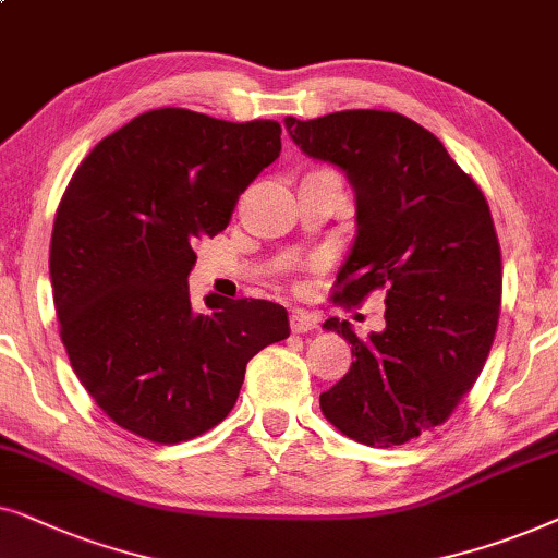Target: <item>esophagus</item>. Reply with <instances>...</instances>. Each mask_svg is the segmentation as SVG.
<instances>
[{
    "instance_id": "obj_1",
    "label": "esophagus",
    "mask_w": 558,
    "mask_h": 558,
    "mask_svg": "<svg viewBox=\"0 0 558 558\" xmlns=\"http://www.w3.org/2000/svg\"><path fill=\"white\" fill-rule=\"evenodd\" d=\"M311 329H316V318L306 314V311H293V314H291V331L293 333H308Z\"/></svg>"
}]
</instances>
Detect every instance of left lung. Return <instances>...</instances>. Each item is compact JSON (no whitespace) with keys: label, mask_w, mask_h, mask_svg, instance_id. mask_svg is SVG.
Returning a JSON list of instances; mask_svg holds the SVG:
<instances>
[{"label":"left lung","mask_w":558,"mask_h":558,"mask_svg":"<svg viewBox=\"0 0 558 558\" xmlns=\"http://www.w3.org/2000/svg\"><path fill=\"white\" fill-rule=\"evenodd\" d=\"M286 128L356 193V236L333 303L385 291L380 333L324 322L352 344L354 362L322 392V411L349 439L400 447L454 413L495 341L502 263L487 198L439 137L396 111L286 117Z\"/></svg>","instance_id":"obj_1"}]
</instances>
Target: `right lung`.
Listing matches in <instances>:
<instances>
[{"label":"right lung","mask_w":558,"mask_h":558,"mask_svg":"<svg viewBox=\"0 0 558 558\" xmlns=\"http://www.w3.org/2000/svg\"><path fill=\"white\" fill-rule=\"evenodd\" d=\"M272 119L153 109L104 137L73 173L50 236V283L71 367L140 439H196L229 415L288 311L206 295L191 308L193 244L227 229L240 193L280 155Z\"/></svg>","instance_id":"1"}]
</instances>
